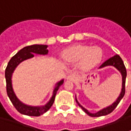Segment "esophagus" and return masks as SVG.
<instances>
[{
  "mask_svg": "<svg viewBox=\"0 0 131 131\" xmlns=\"http://www.w3.org/2000/svg\"><path fill=\"white\" fill-rule=\"evenodd\" d=\"M77 79V75L75 74H70L68 76H67V80H70V81H74Z\"/></svg>",
  "mask_w": 131,
  "mask_h": 131,
  "instance_id": "obj_1",
  "label": "esophagus"
}]
</instances>
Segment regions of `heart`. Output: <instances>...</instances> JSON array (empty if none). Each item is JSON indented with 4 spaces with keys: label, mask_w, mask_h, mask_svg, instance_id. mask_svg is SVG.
<instances>
[{
    "label": "heart",
    "mask_w": 131,
    "mask_h": 131,
    "mask_svg": "<svg viewBox=\"0 0 131 131\" xmlns=\"http://www.w3.org/2000/svg\"><path fill=\"white\" fill-rule=\"evenodd\" d=\"M104 53L99 47L75 45L63 51L62 57L70 64H76L82 70H89L96 67L103 59Z\"/></svg>",
    "instance_id": "1"
}]
</instances>
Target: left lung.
Listing matches in <instances>:
<instances>
[{
	"label": "left lung",
	"instance_id": "1",
	"mask_svg": "<svg viewBox=\"0 0 131 131\" xmlns=\"http://www.w3.org/2000/svg\"><path fill=\"white\" fill-rule=\"evenodd\" d=\"M108 66H112L113 67L116 69L117 70L121 73V77H122V87H121V93H120L119 96H118V98L116 99V100L113 103L108 106L105 107L104 108L99 110L96 113H91L89 112V111L85 108L84 107H83L81 106V104H79V102L77 100V95L75 96V99H76V101L78 104L79 107H81V109L84 111L85 113H86L87 115H89V116L91 117H99L102 116H106V115H108L110 113H111L115 108L116 107L118 106V104H119V102L121 101V100L123 99V97L124 96V94H125V84H126V67H125V65L123 64V62L122 59L120 57L119 55L118 54H116L114 55L112 57H111L110 59H108V60H106L105 62H104L99 67V69L104 68V67H108Z\"/></svg>",
	"mask_w": 131,
	"mask_h": 131
}]
</instances>
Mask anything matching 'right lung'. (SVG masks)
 Returning <instances> with one entry per match:
<instances>
[{"label": "right lung", "instance_id": "1", "mask_svg": "<svg viewBox=\"0 0 131 131\" xmlns=\"http://www.w3.org/2000/svg\"><path fill=\"white\" fill-rule=\"evenodd\" d=\"M47 47L48 45H33L25 47L12 57L6 67L5 77L6 80L7 94L13 106L22 114L30 116H39L47 112L52 106L57 92L59 87L64 83V79L57 82L53 89L52 96L50 99V100L47 101V103L43 106H30L24 104L18 99L17 95L15 93L14 89L13 87V83H12V77L16 67L25 60L34 57L35 54L36 55L47 54L49 52Z\"/></svg>", "mask_w": 131, "mask_h": 131}]
</instances>
